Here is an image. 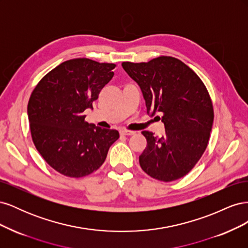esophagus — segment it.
I'll use <instances>...</instances> for the list:
<instances>
[{"mask_svg": "<svg viewBox=\"0 0 248 248\" xmlns=\"http://www.w3.org/2000/svg\"><path fill=\"white\" fill-rule=\"evenodd\" d=\"M134 133H136V131L126 130V129H123V130L120 131V134H121V136H133Z\"/></svg>", "mask_w": 248, "mask_h": 248, "instance_id": "34e87169", "label": "esophagus"}]
</instances>
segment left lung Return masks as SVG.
I'll use <instances>...</instances> for the list:
<instances>
[{
  "mask_svg": "<svg viewBox=\"0 0 248 248\" xmlns=\"http://www.w3.org/2000/svg\"><path fill=\"white\" fill-rule=\"evenodd\" d=\"M122 67L140 86L148 114H162L166 129L159 138L141 132L147 140L140 155L141 170L163 182L184 177L204 154L212 129L213 104L205 84L186 64L170 56L123 62Z\"/></svg>",
  "mask_w": 248,
  "mask_h": 248,
  "instance_id": "8db88e82",
  "label": "left lung"
}]
</instances>
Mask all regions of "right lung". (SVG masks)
<instances>
[{
    "instance_id": "right-lung-1",
    "label": "right lung",
    "mask_w": 248,
    "mask_h": 248,
    "mask_svg": "<svg viewBox=\"0 0 248 248\" xmlns=\"http://www.w3.org/2000/svg\"><path fill=\"white\" fill-rule=\"evenodd\" d=\"M115 67L88 58L68 60L46 74L30 96L28 117L33 142L60 174L70 178L92 174L119 139L117 130L89 124L84 115L114 77Z\"/></svg>"
}]
</instances>
